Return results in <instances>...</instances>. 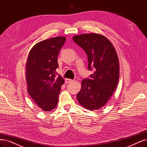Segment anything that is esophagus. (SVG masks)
<instances>
[{
  "mask_svg": "<svg viewBox=\"0 0 147 147\" xmlns=\"http://www.w3.org/2000/svg\"><path fill=\"white\" fill-rule=\"evenodd\" d=\"M73 81V80H71V79H69V78H67L65 80V83H70L72 82Z\"/></svg>",
  "mask_w": 147,
  "mask_h": 147,
  "instance_id": "1",
  "label": "esophagus"
}]
</instances>
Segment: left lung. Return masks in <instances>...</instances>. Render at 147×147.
<instances>
[{
    "instance_id": "left-lung-1",
    "label": "left lung",
    "mask_w": 147,
    "mask_h": 147,
    "mask_svg": "<svg viewBox=\"0 0 147 147\" xmlns=\"http://www.w3.org/2000/svg\"><path fill=\"white\" fill-rule=\"evenodd\" d=\"M74 41L87 54L88 70L94 72L82 82L77 100L90 110L103 107L117 87L119 63L115 50L109 40L97 33L82 34L73 37Z\"/></svg>"
}]
</instances>
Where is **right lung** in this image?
Here are the masks:
<instances>
[{
  "label": "right lung",
  "mask_w": 147,
  "mask_h": 147,
  "mask_svg": "<svg viewBox=\"0 0 147 147\" xmlns=\"http://www.w3.org/2000/svg\"><path fill=\"white\" fill-rule=\"evenodd\" d=\"M56 37L37 43L30 50L26 65L28 92L34 102L44 111L57 106L64 80L58 75V56L65 41Z\"/></svg>",
  "instance_id": "add662e5"
}]
</instances>
